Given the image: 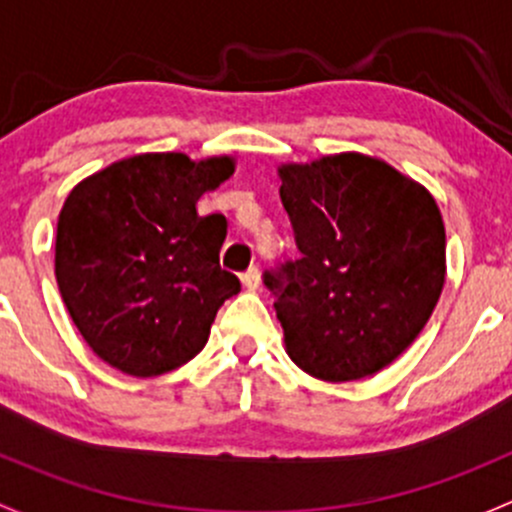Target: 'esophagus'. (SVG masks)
I'll return each instance as SVG.
<instances>
[{"label": "esophagus", "instance_id": "34e87169", "mask_svg": "<svg viewBox=\"0 0 512 512\" xmlns=\"http://www.w3.org/2000/svg\"><path fill=\"white\" fill-rule=\"evenodd\" d=\"M241 283H244L246 291H256L258 283H261V273H258V268L251 266L249 271L241 273Z\"/></svg>", "mask_w": 512, "mask_h": 512}]
</instances>
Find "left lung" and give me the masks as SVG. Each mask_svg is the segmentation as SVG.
Returning <instances> with one entry per match:
<instances>
[{
    "label": "left lung",
    "instance_id": "1",
    "mask_svg": "<svg viewBox=\"0 0 512 512\" xmlns=\"http://www.w3.org/2000/svg\"><path fill=\"white\" fill-rule=\"evenodd\" d=\"M300 258L263 273L288 355L325 382L370 377L424 330L446 276L434 197L372 157L281 167Z\"/></svg>",
    "mask_w": 512,
    "mask_h": 512
}]
</instances>
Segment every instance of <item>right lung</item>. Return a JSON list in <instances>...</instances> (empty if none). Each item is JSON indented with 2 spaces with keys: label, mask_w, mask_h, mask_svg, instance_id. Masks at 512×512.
<instances>
[{
  "label": "right lung",
  "mask_w": 512,
  "mask_h": 512,
  "mask_svg": "<svg viewBox=\"0 0 512 512\" xmlns=\"http://www.w3.org/2000/svg\"><path fill=\"white\" fill-rule=\"evenodd\" d=\"M234 175L229 157L135 155L83 179L56 229V283L100 360L133 377L182 367L207 345L217 310L241 291L219 266L221 214L197 199Z\"/></svg>",
  "instance_id": "1"
}]
</instances>
